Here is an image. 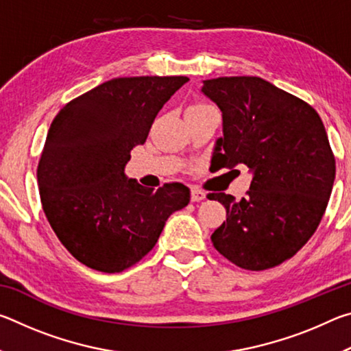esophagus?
Segmentation results:
<instances>
[{
	"label": "esophagus",
	"mask_w": 351,
	"mask_h": 351,
	"mask_svg": "<svg viewBox=\"0 0 351 351\" xmlns=\"http://www.w3.org/2000/svg\"><path fill=\"white\" fill-rule=\"evenodd\" d=\"M204 198H206L204 190L197 189V187H193L192 190H190V199H192V201H201Z\"/></svg>",
	"instance_id": "1"
}]
</instances>
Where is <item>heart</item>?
I'll use <instances>...</instances> for the list:
<instances>
[{"mask_svg": "<svg viewBox=\"0 0 351 351\" xmlns=\"http://www.w3.org/2000/svg\"><path fill=\"white\" fill-rule=\"evenodd\" d=\"M204 106H210V105H206V104H197V105H192L190 108H204Z\"/></svg>", "mask_w": 351, "mask_h": 351, "instance_id": "1", "label": "heart"}]
</instances>
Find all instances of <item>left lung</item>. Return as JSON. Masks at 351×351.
<instances>
[{
	"label": "left lung",
	"instance_id": "left-lung-1",
	"mask_svg": "<svg viewBox=\"0 0 351 351\" xmlns=\"http://www.w3.org/2000/svg\"><path fill=\"white\" fill-rule=\"evenodd\" d=\"M223 112L218 167L252 171L246 197L209 193L226 207L212 234L223 257L249 271L274 268L316 232L336 176L322 119L304 100L260 77H218L201 88Z\"/></svg>",
	"mask_w": 351,
	"mask_h": 351
}]
</instances>
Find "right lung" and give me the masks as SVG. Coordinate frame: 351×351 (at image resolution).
<instances>
[{
	"mask_svg": "<svg viewBox=\"0 0 351 351\" xmlns=\"http://www.w3.org/2000/svg\"><path fill=\"white\" fill-rule=\"evenodd\" d=\"M186 82L119 77L73 99L52 121L37 169L41 206L57 239L88 268H132L189 204L181 182L153 190L123 173L130 152L145 144L154 117Z\"/></svg>",
	"mask_w": 351,
	"mask_h": 351,
	"instance_id": "1",
	"label": "right lung"
}]
</instances>
